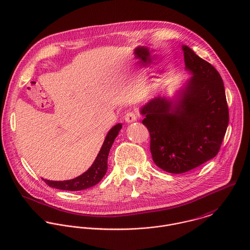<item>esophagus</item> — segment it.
<instances>
[{"label":"esophagus","mask_w":250,"mask_h":250,"mask_svg":"<svg viewBox=\"0 0 250 250\" xmlns=\"http://www.w3.org/2000/svg\"><path fill=\"white\" fill-rule=\"evenodd\" d=\"M125 120L126 123H133L137 120V116L134 112H128L125 116Z\"/></svg>","instance_id":"esophagus-1"}]
</instances>
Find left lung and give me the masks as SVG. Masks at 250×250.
Segmentation results:
<instances>
[{
  "label": "left lung",
  "instance_id": "1",
  "mask_svg": "<svg viewBox=\"0 0 250 250\" xmlns=\"http://www.w3.org/2000/svg\"><path fill=\"white\" fill-rule=\"evenodd\" d=\"M182 49L191 77L175 99L155 97L140 110L150 132L153 162L173 174L188 172L213 158L229 123L220 74L188 46Z\"/></svg>",
  "mask_w": 250,
  "mask_h": 250
}]
</instances>
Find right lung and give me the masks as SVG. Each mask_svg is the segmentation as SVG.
<instances>
[{"label":"right lung","mask_w":250,"mask_h":250,"mask_svg":"<svg viewBox=\"0 0 250 250\" xmlns=\"http://www.w3.org/2000/svg\"><path fill=\"white\" fill-rule=\"evenodd\" d=\"M122 128V124H118L113 126L109 132L107 133L104 142L101 146L100 152L95 159L92 166L82 175L67 181H43L50 187L57 189L62 190H69V191H78L87 189L99 184L104 175L107 172V159L110 149L114 143V140L118 136L120 130Z\"/></svg>","instance_id":"right-lung-1"}]
</instances>
